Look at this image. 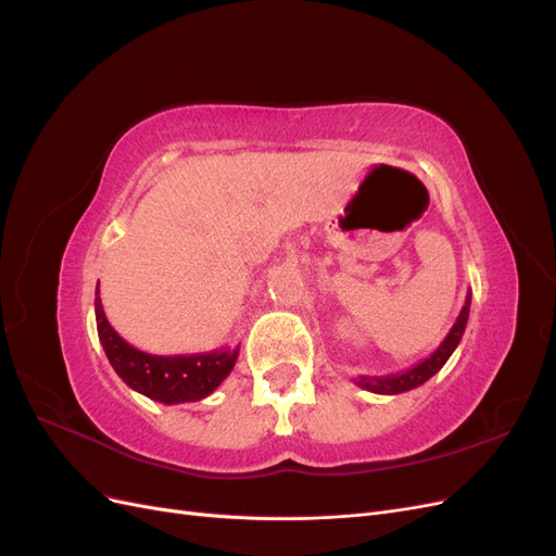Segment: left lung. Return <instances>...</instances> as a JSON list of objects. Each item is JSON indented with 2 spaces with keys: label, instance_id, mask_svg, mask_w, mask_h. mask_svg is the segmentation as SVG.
Instances as JSON below:
<instances>
[{
  "label": "left lung",
  "instance_id": "left-lung-1",
  "mask_svg": "<svg viewBox=\"0 0 556 556\" xmlns=\"http://www.w3.org/2000/svg\"><path fill=\"white\" fill-rule=\"evenodd\" d=\"M468 313H470V292L466 294V304L457 317V323L452 325L450 333L443 339V343L435 348L427 359H422L419 364L410 366L408 371H401V374H390V376H359L355 382L362 387L366 392H374V394H401V392H408L415 390L422 382H427L431 376H435L445 366V362L450 359V355L454 350H457L466 323H468Z\"/></svg>",
  "mask_w": 556,
  "mask_h": 556
}]
</instances>
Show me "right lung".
Instances as JSON below:
<instances>
[{
	"label": "right lung",
	"mask_w": 556,
	"mask_h": 556,
	"mask_svg": "<svg viewBox=\"0 0 556 556\" xmlns=\"http://www.w3.org/2000/svg\"><path fill=\"white\" fill-rule=\"evenodd\" d=\"M94 294L99 341L104 345L113 371L134 392L166 403V406L201 401L220 387L237 364L239 348L194 352V355H150V352L137 350L109 325L102 299H99V282Z\"/></svg>",
	"instance_id": "obj_1"
}]
</instances>
